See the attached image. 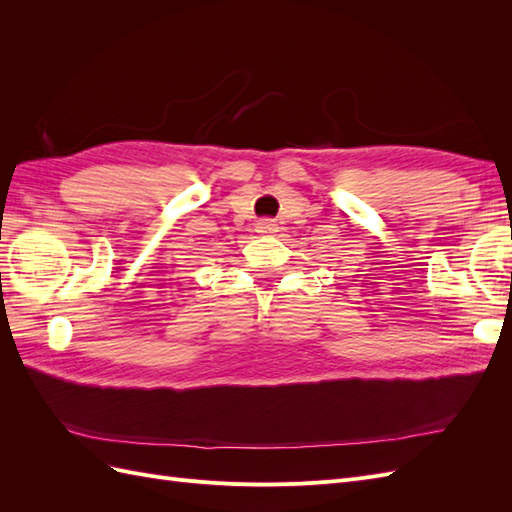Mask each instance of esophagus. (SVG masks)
Segmentation results:
<instances>
[{
	"label": "esophagus",
	"instance_id": "34e87169",
	"mask_svg": "<svg viewBox=\"0 0 512 512\" xmlns=\"http://www.w3.org/2000/svg\"><path fill=\"white\" fill-rule=\"evenodd\" d=\"M256 230H258V232H262V235H271V232H277V224H275L273 220L265 218V220H258Z\"/></svg>",
	"mask_w": 512,
	"mask_h": 512
}]
</instances>
